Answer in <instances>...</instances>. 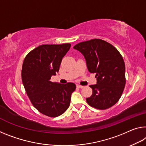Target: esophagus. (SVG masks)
Instances as JSON below:
<instances>
[{
  "instance_id": "esophagus-1",
  "label": "esophagus",
  "mask_w": 146,
  "mask_h": 146,
  "mask_svg": "<svg viewBox=\"0 0 146 146\" xmlns=\"http://www.w3.org/2000/svg\"><path fill=\"white\" fill-rule=\"evenodd\" d=\"M77 88H84V86L77 84Z\"/></svg>"
}]
</instances>
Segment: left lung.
Masks as SVG:
<instances>
[{
	"label": "left lung",
	"mask_w": 146,
	"mask_h": 146,
	"mask_svg": "<svg viewBox=\"0 0 146 146\" xmlns=\"http://www.w3.org/2000/svg\"><path fill=\"white\" fill-rule=\"evenodd\" d=\"M73 48L84 56L89 72L96 73L97 84L90 85L93 94L86 98L88 104L105 110L114 105L121 98L125 85V66L119 52L100 39L83 41Z\"/></svg>",
	"instance_id": "obj_1"
}]
</instances>
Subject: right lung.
Instances as JSON below:
<instances>
[{"label": "right lung", "instance_id": "add662e5", "mask_svg": "<svg viewBox=\"0 0 146 146\" xmlns=\"http://www.w3.org/2000/svg\"><path fill=\"white\" fill-rule=\"evenodd\" d=\"M70 47V43L41 45L30 52L23 62L21 77L27 96L34 107L47 116L57 117L66 112L76 89L73 82L50 81Z\"/></svg>", "mask_w": 146, "mask_h": 146}]
</instances>
